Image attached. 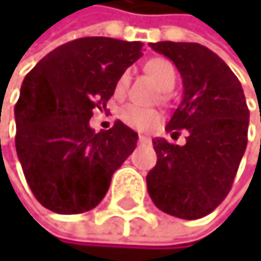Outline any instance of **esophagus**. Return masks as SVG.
<instances>
[{
	"label": "esophagus",
	"mask_w": 261,
	"mask_h": 261,
	"mask_svg": "<svg viewBox=\"0 0 261 261\" xmlns=\"http://www.w3.org/2000/svg\"><path fill=\"white\" fill-rule=\"evenodd\" d=\"M147 141H150V138H148V136H145V135H139V142H147Z\"/></svg>",
	"instance_id": "34e87169"
}]
</instances>
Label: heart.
Returning a JSON list of instances; mask_svg holds the SVG:
<instances>
[{
    "label": "heart",
    "mask_w": 261,
    "mask_h": 261,
    "mask_svg": "<svg viewBox=\"0 0 261 261\" xmlns=\"http://www.w3.org/2000/svg\"><path fill=\"white\" fill-rule=\"evenodd\" d=\"M145 70L148 72V75L158 83V86L163 89V91H170L177 81L175 67L167 59H163V58L150 59L145 64ZM128 83H129V70H125L116 83V94L117 95L125 94ZM120 119L132 128L150 129V128L158 125L161 116L156 109H152V108H145V106H139V105H126L122 108Z\"/></svg>",
    "instance_id": "b5f03b06"
}]
</instances>
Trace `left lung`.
Wrapping results in <instances>:
<instances>
[{
	"mask_svg": "<svg viewBox=\"0 0 261 261\" xmlns=\"http://www.w3.org/2000/svg\"><path fill=\"white\" fill-rule=\"evenodd\" d=\"M156 53L175 64L183 100L166 129L172 138L186 129L185 145L153 139L156 166L147 189L161 212L199 219L227 197L247 145L249 109L241 83L212 49L199 43L156 42Z\"/></svg>",
	"mask_w": 261,
	"mask_h": 261,
	"instance_id": "1",
	"label": "left lung"
}]
</instances>
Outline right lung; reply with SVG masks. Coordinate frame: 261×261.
I'll list each match as a JSON object with an SVG mask.
<instances>
[{"label":"right lung","mask_w":261,"mask_h":261,"mask_svg":"<svg viewBox=\"0 0 261 261\" xmlns=\"http://www.w3.org/2000/svg\"><path fill=\"white\" fill-rule=\"evenodd\" d=\"M141 42L83 37L48 53L24 76L15 105V148L36 199L59 215L95 208L111 177L133 153L138 133L117 120L95 133L89 120L105 109Z\"/></svg>","instance_id":"obj_1"}]
</instances>
